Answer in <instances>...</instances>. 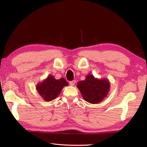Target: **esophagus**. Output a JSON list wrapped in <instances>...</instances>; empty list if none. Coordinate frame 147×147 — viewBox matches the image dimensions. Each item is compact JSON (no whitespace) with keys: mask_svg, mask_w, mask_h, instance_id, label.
<instances>
[{"mask_svg":"<svg viewBox=\"0 0 147 147\" xmlns=\"http://www.w3.org/2000/svg\"><path fill=\"white\" fill-rule=\"evenodd\" d=\"M75 83H76V81L73 80V81H70L69 82V84H70V85H71V86H74V85H75Z\"/></svg>","mask_w":147,"mask_h":147,"instance_id":"1","label":"esophagus"}]
</instances>
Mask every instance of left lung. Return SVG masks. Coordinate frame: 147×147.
Returning <instances> with one entry per match:
<instances>
[{
	"mask_svg": "<svg viewBox=\"0 0 147 147\" xmlns=\"http://www.w3.org/2000/svg\"><path fill=\"white\" fill-rule=\"evenodd\" d=\"M77 84L84 99L91 104L99 103L103 100L110 88L107 80L97 79L92 75H88L84 81H80Z\"/></svg>",
	"mask_w": 147,
	"mask_h": 147,
	"instance_id": "1",
	"label": "left lung"
}]
</instances>
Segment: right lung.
I'll return each mask as SVG.
<instances>
[{
	"mask_svg": "<svg viewBox=\"0 0 147 147\" xmlns=\"http://www.w3.org/2000/svg\"><path fill=\"white\" fill-rule=\"evenodd\" d=\"M67 85L68 83L64 78L56 80L51 75H49L43 82L38 84L37 90L44 100L51 101L60 94L64 86Z\"/></svg>",
	"mask_w": 147,
	"mask_h": 147,
	"instance_id": "obj_1",
	"label": "right lung"
}]
</instances>
